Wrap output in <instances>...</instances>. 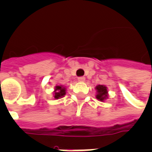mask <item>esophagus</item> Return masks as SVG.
<instances>
[{
  "instance_id": "esophagus-1",
  "label": "esophagus",
  "mask_w": 152,
  "mask_h": 152,
  "mask_svg": "<svg viewBox=\"0 0 152 152\" xmlns=\"http://www.w3.org/2000/svg\"><path fill=\"white\" fill-rule=\"evenodd\" d=\"M77 80H78V81H80V82H84L85 80V77H79L78 78H77Z\"/></svg>"
}]
</instances>
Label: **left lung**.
<instances>
[{"label":"left lung","mask_w":152,"mask_h":152,"mask_svg":"<svg viewBox=\"0 0 152 152\" xmlns=\"http://www.w3.org/2000/svg\"><path fill=\"white\" fill-rule=\"evenodd\" d=\"M96 99L98 100H99L101 102H103L104 100L108 98V91L107 88L105 85H99L96 87Z\"/></svg>","instance_id":"left-lung-1"}]
</instances>
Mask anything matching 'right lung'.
<instances>
[{
	"instance_id": "add662e5",
	"label": "right lung",
	"mask_w": 152,
	"mask_h": 152,
	"mask_svg": "<svg viewBox=\"0 0 152 152\" xmlns=\"http://www.w3.org/2000/svg\"><path fill=\"white\" fill-rule=\"evenodd\" d=\"M54 98L56 99H61V98L64 97L66 94V88L64 87H63L62 85H57L55 88L54 90Z\"/></svg>"
}]
</instances>
